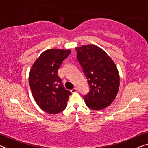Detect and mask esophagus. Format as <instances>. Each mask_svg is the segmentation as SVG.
<instances>
[{"label":"esophagus","mask_w":148,"mask_h":148,"mask_svg":"<svg viewBox=\"0 0 148 148\" xmlns=\"http://www.w3.org/2000/svg\"><path fill=\"white\" fill-rule=\"evenodd\" d=\"M71 93H76L77 92V89L76 88H75L73 89V90H71Z\"/></svg>","instance_id":"1"}]
</instances>
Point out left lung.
Wrapping results in <instances>:
<instances>
[{"label":"left lung","instance_id":"8db88e82","mask_svg":"<svg viewBox=\"0 0 148 148\" xmlns=\"http://www.w3.org/2000/svg\"><path fill=\"white\" fill-rule=\"evenodd\" d=\"M77 58L90 86L85 102L92 110L108 106L118 94L120 77L116 64L102 48L94 44L75 48Z\"/></svg>","mask_w":148,"mask_h":148}]
</instances>
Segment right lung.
Masks as SVG:
<instances>
[{"label": "right lung", "instance_id": "right-lung-1", "mask_svg": "<svg viewBox=\"0 0 148 148\" xmlns=\"http://www.w3.org/2000/svg\"><path fill=\"white\" fill-rule=\"evenodd\" d=\"M71 53L70 50L48 49L40 54L30 70L29 83L38 106L48 114L65 109L71 92L64 89L58 69Z\"/></svg>", "mask_w": 148, "mask_h": 148}]
</instances>
